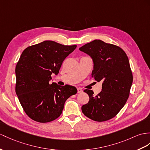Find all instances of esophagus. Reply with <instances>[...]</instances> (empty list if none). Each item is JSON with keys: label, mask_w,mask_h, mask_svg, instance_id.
<instances>
[{"label": "esophagus", "mask_w": 150, "mask_h": 150, "mask_svg": "<svg viewBox=\"0 0 150 150\" xmlns=\"http://www.w3.org/2000/svg\"><path fill=\"white\" fill-rule=\"evenodd\" d=\"M78 93H82L83 92V90H82V88H78Z\"/></svg>", "instance_id": "1"}]
</instances>
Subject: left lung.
<instances>
[{
	"mask_svg": "<svg viewBox=\"0 0 150 150\" xmlns=\"http://www.w3.org/2000/svg\"><path fill=\"white\" fill-rule=\"evenodd\" d=\"M79 50L92 58V77L103 82L102 91L96 96L92 90H84L90 99L82 105V112L94 121H107L118 114L129 98L133 81L129 58L120 47L98 39Z\"/></svg>",
	"mask_w": 150,
	"mask_h": 150,
	"instance_id": "8db88e82",
	"label": "left lung"
}]
</instances>
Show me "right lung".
Returning a JSON list of instances; mask_svg holds the SVG:
<instances>
[{
    "label": "right lung",
    "mask_w": 150,
    "mask_h": 150,
    "mask_svg": "<svg viewBox=\"0 0 150 150\" xmlns=\"http://www.w3.org/2000/svg\"><path fill=\"white\" fill-rule=\"evenodd\" d=\"M76 47L45 41L21 53L15 69L16 93L25 112L34 121L47 123L57 119L65 102L77 93L74 86L50 84L51 75L58 74L63 61Z\"/></svg>",
    "instance_id": "right-lung-1"
}]
</instances>
